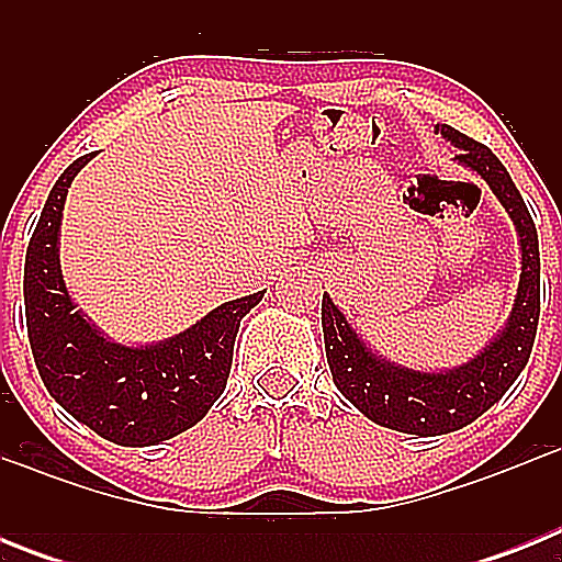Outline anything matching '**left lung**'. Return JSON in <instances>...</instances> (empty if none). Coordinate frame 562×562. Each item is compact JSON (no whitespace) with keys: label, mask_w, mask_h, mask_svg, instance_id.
Here are the masks:
<instances>
[{"label":"left lung","mask_w":562,"mask_h":562,"mask_svg":"<svg viewBox=\"0 0 562 562\" xmlns=\"http://www.w3.org/2000/svg\"><path fill=\"white\" fill-rule=\"evenodd\" d=\"M436 134L459 148L456 160L490 186L518 231L520 281L504 329H498L473 360L456 369L419 371L391 362L366 346L329 295H324L321 304L326 360L337 391L371 422L416 439L453 434L493 408L526 369L540 317L538 231L513 177L484 143H475L459 128L441 123Z\"/></svg>","instance_id":"obj_1"}]
</instances>
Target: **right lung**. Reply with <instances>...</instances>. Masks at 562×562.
I'll return each mask as SVG.
<instances>
[{
    "label": "right lung",
    "instance_id": "1",
    "mask_svg": "<svg viewBox=\"0 0 562 562\" xmlns=\"http://www.w3.org/2000/svg\"><path fill=\"white\" fill-rule=\"evenodd\" d=\"M95 154L61 173L42 207L24 256L27 337L49 396L72 419L123 448H148L193 428L222 396L241 317L265 292L207 312L180 335L126 346L103 335L67 292L61 276V216L67 191Z\"/></svg>",
    "mask_w": 562,
    "mask_h": 562
}]
</instances>
